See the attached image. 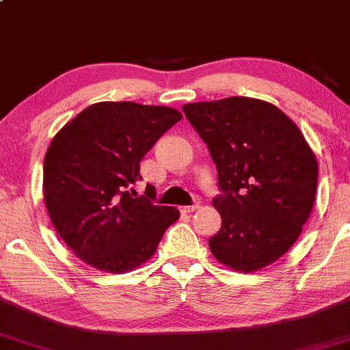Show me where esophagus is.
<instances>
[{
    "mask_svg": "<svg viewBox=\"0 0 350 350\" xmlns=\"http://www.w3.org/2000/svg\"><path fill=\"white\" fill-rule=\"evenodd\" d=\"M198 207H199L198 204H194V206H183L179 208V211L183 212V214H191V212H194Z\"/></svg>",
    "mask_w": 350,
    "mask_h": 350,
    "instance_id": "esophagus-1",
    "label": "esophagus"
}]
</instances>
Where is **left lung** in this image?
I'll return each mask as SVG.
<instances>
[{
	"label": "left lung",
	"instance_id": "8db88e82",
	"mask_svg": "<svg viewBox=\"0 0 350 350\" xmlns=\"http://www.w3.org/2000/svg\"><path fill=\"white\" fill-rule=\"evenodd\" d=\"M207 144L222 194L212 206L222 227L212 255L252 273L284 255L314 206L316 156L290 116L263 100L230 97L183 107Z\"/></svg>",
	"mask_w": 350,
	"mask_h": 350
}]
</instances>
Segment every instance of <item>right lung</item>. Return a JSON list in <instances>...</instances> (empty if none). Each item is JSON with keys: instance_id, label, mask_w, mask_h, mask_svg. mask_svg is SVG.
I'll use <instances>...</instances> for the list:
<instances>
[{"instance_id": "add662e5", "label": "right lung", "mask_w": 350, "mask_h": 350, "mask_svg": "<svg viewBox=\"0 0 350 350\" xmlns=\"http://www.w3.org/2000/svg\"><path fill=\"white\" fill-rule=\"evenodd\" d=\"M183 118L170 107L100 102L52 138L44 158L42 191L57 234L82 262L126 273L154 255L179 211L133 198L139 161ZM146 194V192H144Z\"/></svg>"}]
</instances>
